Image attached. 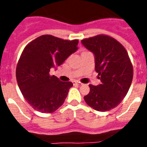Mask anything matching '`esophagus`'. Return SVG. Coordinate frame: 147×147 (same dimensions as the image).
Here are the masks:
<instances>
[{
  "label": "esophagus",
  "instance_id": "obj_1",
  "mask_svg": "<svg viewBox=\"0 0 147 147\" xmlns=\"http://www.w3.org/2000/svg\"><path fill=\"white\" fill-rule=\"evenodd\" d=\"M73 84H74V85H82L81 83H80V82H77V81H73Z\"/></svg>",
  "mask_w": 147,
  "mask_h": 147
}]
</instances>
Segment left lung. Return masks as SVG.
<instances>
[{"instance_id":"obj_1","label":"left lung","mask_w":147,"mask_h":147,"mask_svg":"<svg viewBox=\"0 0 147 147\" xmlns=\"http://www.w3.org/2000/svg\"><path fill=\"white\" fill-rule=\"evenodd\" d=\"M81 42L94 54L95 70L101 80L97 86L89 85L85 102L100 112L115 108L126 96L132 81L133 67L128 53L119 41L107 35H96Z\"/></svg>"}]
</instances>
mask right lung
<instances>
[{"label": "right lung", "mask_w": 147, "mask_h": 147, "mask_svg": "<svg viewBox=\"0 0 147 147\" xmlns=\"http://www.w3.org/2000/svg\"><path fill=\"white\" fill-rule=\"evenodd\" d=\"M78 40H67L50 34L32 40L23 49L16 67V79L20 91L34 110L54 113L64 103L71 82H61L50 74L78 49Z\"/></svg>", "instance_id": "1"}]
</instances>
